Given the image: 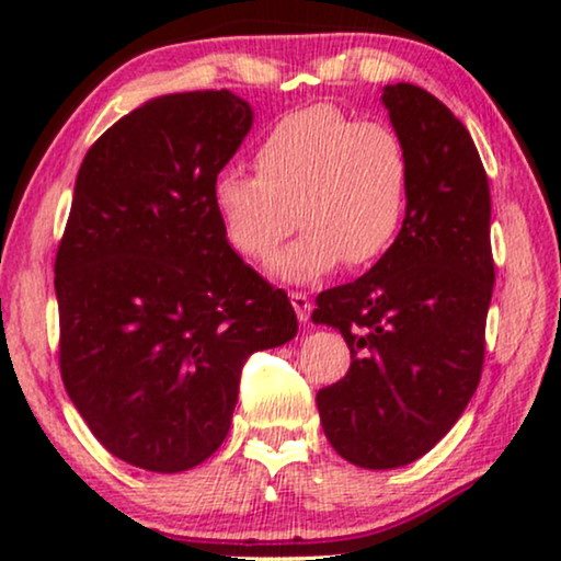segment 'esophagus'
<instances>
[{
  "label": "esophagus",
  "instance_id": "obj_1",
  "mask_svg": "<svg viewBox=\"0 0 561 561\" xmlns=\"http://www.w3.org/2000/svg\"><path fill=\"white\" fill-rule=\"evenodd\" d=\"M290 304H294V309H296V317H298V321H309V317H311V309H313V304L309 301V296L306 294H290Z\"/></svg>",
  "mask_w": 561,
  "mask_h": 561
}]
</instances>
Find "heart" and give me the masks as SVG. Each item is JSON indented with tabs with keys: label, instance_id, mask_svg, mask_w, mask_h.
Wrapping results in <instances>:
<instances>
[{
	"label": "heart",
	"instance_id": "1",
	"mask_svg": "<svg viewBox=\"0 0 561 561\" xmlns=\"http://www.w3.org/2000/svg\"><path fill=\"white\" fill-rule=\"evenodd\" d=\"M255 175L221 171L211 206L225 240L265 260L290 234H304L267 265L283 283H313L340 267H367L393 248L403 227L411 160L393 127L357 122L329 104L275 122L257 142Z\"/></svg>",
	"mask_w": 561,
	"mask_h": 561
}]
</instances>
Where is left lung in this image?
Returning a JSON list of instances; mask_svg holds the SVG:
<instances>
[{"mask_svg": "<svg viewBox=\"0 0 561 561\" xmlns=\"http://www.w3.org/2000/svg\"><path fill=\"white\" fill-rule=\"evenodd\" d=\"M411 160L403 227L363 278L317 298L313 324L342 332L352 365L321 388V426L365 470L424 457L478 390L495 265L490 188L470 133L413 83L382 89Z\"/></svg>", "mask_w": 561, "mask_h": 561, "instance_id": "obj_1", "label": "left lung"}]
</instances>
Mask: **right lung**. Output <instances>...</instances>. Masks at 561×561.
<instances>
[{
    "label": "right lung",
    "instance_id": "right-lung-1",
    "mask_svg": "<svg viewBox=\"0 0 561 561\" xmlns=\"http://www.w3.org/2000/svg\"><path fill=\"white\" fill-rule=\"evenodd\" d=\"M252 127L232 91L165 94L91 145L56 255L60 375L122 462L183 472L221 447L244 359L298 332L229 248L211 183Z\"/></svg>",
    "mask_w": 561,
    "mask_h": 561
}]
</instances>
